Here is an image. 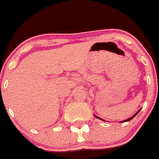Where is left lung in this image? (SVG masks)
I'll return each instance as SVG.
<instances>
[{
    "label": "left lung",
    "mask_w": 159,
    "mask_h": 159,
    "mask_svg": "<svg viewBox=\"0 0 159 159\" xmlns=\"http://www.w3.org/2000/svg\"><path fill=\"white\" fill-rule=\"evenodd\" d=\"M140 109H139V110H138V111H137V112H136V113H135V114H134L133 116H131V117H130V118H128V119H126V120H124V121H120V122H126V121H130V120H132V119H133V118H134V117H135L136 116H137V114H138V113H139V111H140ZM94 116H95V117H96V118H98V119H100V120H102V121H105V120L102 119V118H99V117H98V116H95V115H94Z\"/></svg>",
    "instance_id": "1"
}]
</instances>
